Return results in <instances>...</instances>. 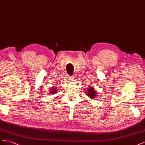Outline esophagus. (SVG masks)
Segmentation results:
<instances>
[{"label":"esophagus","mask_w":145,"mask_h":145,"mask_svg":"<svg viewBox=\"0 0 145 145\" xmlns=\"http://www.w3.org/2000/svg\"><path fill=\"white\" fill-rule=\"evenodd\" d=\"M69 79L71 80H75V77H74L73 76H70L69 77Z\"/></svg>","instance_id":"1"}]
</instances>
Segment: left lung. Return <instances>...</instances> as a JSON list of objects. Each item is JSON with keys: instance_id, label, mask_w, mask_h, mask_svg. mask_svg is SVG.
I'll return each instance as SVG.
<instances>
[{"instance_id": "8db88e82", "label": "left lung", "mask_w": 145, "mask_h": 145, "mask_svg": "<svg viewBox=\"0 0 145 145\" xmlns=\"http://www.w3.org/2000/svg\"><path fill=\"white\" fill-rule=\"evenodd\" d=\"M97 92L94 89L93 87H88V91L86 92V95H88V96H89V97L93 99L97 96Z\"/></svg>"}]
</instances>
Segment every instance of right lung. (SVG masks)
<instances>
[{
    "label": "right lung",
    "instance_id": "obj_1",
    "mask_svg": "<svg viewBox=\"0 0 145 145\" xmlns=\"http://www.w3.org/2000/svg\"><path fill=\"white\" fill-rule=\"evenodd\" d=\"M57 91H58V90H57V89H56V88H53L51 89V90H50V93H51V94H52V95H53V94L56 93Z\"/></svg>",
    "mask_w": 145,
    "mask_h": 145
}]
</instances>
